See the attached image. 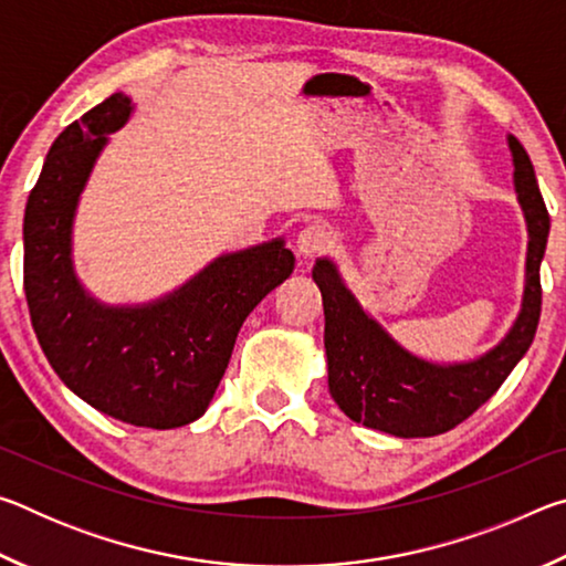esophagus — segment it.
I'll use <instances>...</instances> for the list:
<instances>
[{
  "label": "esophagus",
  "instance_id": "esophagus-1",
  "mask_svg": "<svg viewBox=\"0 0 566 566\" xmlns=\"http://www.w3.org/2000/svg\"><path fill=\"white\" fill-rule=\"evenodd\" d=\"M332 244H334V237L329 232V227L319 222L306 224L302 232L296 234V252H300L304 260L329 252Z\"/></svg>",
  "mask_w": 566,
  "mask_h": 566
}]
</instances>
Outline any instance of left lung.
<instances>
[{
    "label": "left lung",
    "instance_id": "8db88e82",
    "mask_svg": "<svg viewBox=\"0 0 566 566\" xmlns=\"http://www.w3.org/2000/svg\"><path fill=\"white\" fill-rule=\"evenodd\" d=\"M510 149L516 199L530 232L524 296L512 329L482 357L454 364L417 357L361 310L337 264L327 256L314 264L312 276L324 304L329 391L357 424L405 439L444 434L474 415L530 349L542 312L539 266L547 249L549 212L530 155L514 137H510Z\"/></svg>",
    "mask_w": 566,
    "mask_h": 566
}]
</instances>
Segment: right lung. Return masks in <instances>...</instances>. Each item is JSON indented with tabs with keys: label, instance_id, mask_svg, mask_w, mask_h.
Here are the masks:
<instances>
[{
	"label": "right lung",
	"instance_id": "1",
	"mask_svg": "<svg viewBox=\"0 0 566 566\" xmlns=\"http://www.w3.org/2000/svg\"><path fill=\"white\" fill-rule=\"evenodd\" d=\"M132 114L112 94L54 139L24 209V294L44 357L94 409L149 429L199 419L249 312L294 270L284 239L217 256L161 300L109 306L76 280L72 227L92 167Z\"/></svg>",
	"mask_w": 566,
	"mask_h": 566
}]
</instances>
